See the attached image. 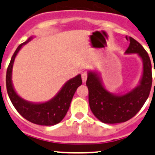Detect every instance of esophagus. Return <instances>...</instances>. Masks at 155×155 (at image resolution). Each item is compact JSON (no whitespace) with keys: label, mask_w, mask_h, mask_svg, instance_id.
<instances>
[{"label":"esophagus","mask_w":155,"mask_h":155,"mask_svg":"<svg viewBox=\"0 0 155 155\" xmlns=\"http://www.w3.org/2000/svg\"><path fill=\"white\" fill-rule=\"evenodd\" d=\"M87 74L86 73H83L81 74V79H82V81L84 82H85L86 81H87Z\"/></svg>","instance_id":"obj_1"}]
</instances>
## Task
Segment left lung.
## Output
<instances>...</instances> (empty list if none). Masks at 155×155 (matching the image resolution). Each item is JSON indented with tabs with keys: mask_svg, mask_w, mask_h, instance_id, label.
I'll return each mask as SVG.
<instances>
[{
	"mask_svg": "<svg viewBox=\"0 0 155 155\" xmlns=\"http://www.w3.org/2000/svg\"><path fill=\"white\" fill-rule=\"evenodd\" d=\"M126 39L130 41V45L125 54L136 53L143 63L141 78L137 87L124 94L112 93L105 87L100 74L96 71H87L86 85L88 88L90 109L94 116L104 124H120L134 117L145 103L151 88V63L148 54L132 37L126 36Z\"/></svg>",
	"mask_w": 155,
	"mask_h": 155,
	"instance_id": "1",
	"label": "left lung"
}]
</instances>
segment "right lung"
<instances>
[{
    "label": "right lung",
    "mask_w": 155,
    "mask_h": 155,
    "mask_svg": "<svg viewBox=\"0 0 155 155\" xmlns=\"http://www.w3.org/2000/svg\"><path fill=\"white\" fill-rule=\"evenodd\" d=\"M29 37L19 45L14 53L8 65L6 74V86L8 96L18 113L31 123L42 126H53L59 124L69 109L71 100L77 88L81 85V75L78 74L64 84L55 96L45 102H31L20 97L14 88L12 83V68L16 56L22 46L33 39Z\"/></svg>",
    "instance_id": "add662e5"
}]
</instances>
